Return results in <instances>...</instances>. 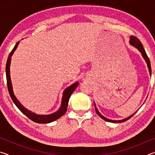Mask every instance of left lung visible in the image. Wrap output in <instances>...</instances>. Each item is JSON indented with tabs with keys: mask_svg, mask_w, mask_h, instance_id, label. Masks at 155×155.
I'll return each instance as SVG.
<instances>
[{
	"mask_svg": "<svg viewBox=\"0 0 155 155\" xmlns=\"http://www.w3.org/2000/svg\"><path fill=\"white\" fill-rule=\"evenodd\" d=\"M129 43H130V44L131 46H134L135 48H137L138 51L140 52V53L141 54V56L143 57V58L144 59V60H145V61L146 62L147 66H148V70H149V73H150V75L151 76V65H150V59H149L148 57L147 56V54H146V52L145 51V50H144V48H143L142 44H141V41L139 40V39L137 38H136V37L133 36V35L130 37ZM94 107H95V109H96V111L97 113V114H98L99 116L101 117L102 119L106 120V121H107V122H114V123H120V122H124L125 121H127V120H128V119H130V117H132L133 115H134L136 112H137V111H135L134 114H132L131 115H130V116H128V117H127V118H124V119H122V120H110V119L107 118V117L103 116V115H102L101 113L98 111V109H97V107L96 106L95 103H94Z\"/></svg>",
	"mask_w": 155,
	"mask_h": 155,
	"instance_id": "8db88e82",
	"label": "left lung"
}]
</instances>
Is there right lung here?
<instances>
[{"instance_id": "obj_1", "label": "right lung", "mask_w": 155, "mask_h": 155, "mask_svg": "<svg viewBox=\"0 0 155 155\" xmlns=\"http://www.w3.org/2000/svg\"><path fill=\"white\" fill-rule=\"evenodd\" d=\"M19 43L20 41H18L16 44H15L14 48H13L12 52H10L9 55L8 57V59H7V61L6 78H7V87H8L9 95L11 96L13 102H14V104L16 105L18 108L20 109V111L22 113H23L26 116H27L28 118L32 120V121L39 123V124H48V123L55 121L56 120L59 119V117H61L62 115L66 112L67 109H68V101H69L70 96H71V94H72L73 91L75 90V89L77 87V86L78 85L79 83H78V81H77V82L73 83L72 85H70L69 87H68L67 88L65 89L64 92H63L61 106H60L59 109L54 113H52L51 114H48V115H40V114H36L34 112L29 111V110L27 109V108H25V107L20 103V101H18L15 96V94L14 93V90H13L11 76H10V65H11L12 57L15 50H16V48H18V44H19Z\"/></svg>"}]
</instances>
